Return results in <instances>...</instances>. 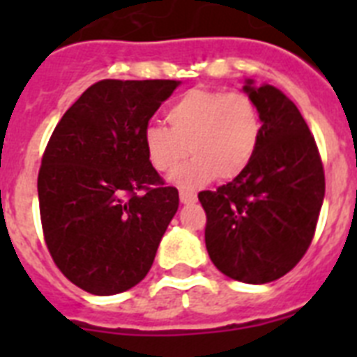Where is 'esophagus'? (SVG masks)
<instances>
[{
  "label": "esophagus",
  "instance_id": "obj_1",
  "mask_svg": "<svg viewBox=\"0 0 357 357\" xmlns=\"http://www.w3.org/2000/svg\"><path fill=\"white\" fill-rule=\"evenodd\" d=\"M181 202L182 204H195L197 202V197H195L193 193H189V191H181Z\"/></svg>",
  "mask_w": 357,
  "mask_h": 357
}]
</instances>
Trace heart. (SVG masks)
<instances>
[{
    "label": "heart",
    "instance_id": "1",
    "mask_svg": "<svg viewBox=\"0 0 357 357\" xmlns=\"http://www.w3.org/2000/svg\"><path fill=\"white\" fill-rule=\"evenodd\" d=\"M168 127L148 125L143 144L151 168L169 173L182 188L232 181L250 166L263 132L261 112L247 93H225L213 87L185 91L166 110Z\"/></svg>",
    "mask_w": 357,
    "mask_h": 357
}]
</instances>
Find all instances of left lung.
I'll return each instance as SVG.
<instances>
[{"mask_svg":"<svg viewBox=\"0 0 357 357\" xmlns=\"http://www.w3.org/2000/svg\"><path fill=\"white\" fill-rule=\"evenodd\" d=\"M263 132L250 166L216 191H200L214 266L248 284L286 275L304 257L326 195L320 151L295 103L273 85L243 87Z\"/></svg>","mask_w":357,"mask_h":357,"instance_id":"obj_1","label":"left lung"}]
</instances>
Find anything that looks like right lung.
Wrapping results in <instances>:
<instances>
[{
    "mask_svg": "<svg viewBox=\"0 0 357 357\" xmlns=\"http://www.w3.org/2000/svg\"><path fill=\"white\" fill-rule=\"evenodd\" d=\"M178 80H100L56 123L37 193L56 268L93 295L146 277L178 209V191L151 168L143 132Z\"/></svg>",
    "mask_w": 357,
    "mask_h": 357,
    "instance_id": "right-lung-1",
    "label": "right lung"
}]
</instances>
